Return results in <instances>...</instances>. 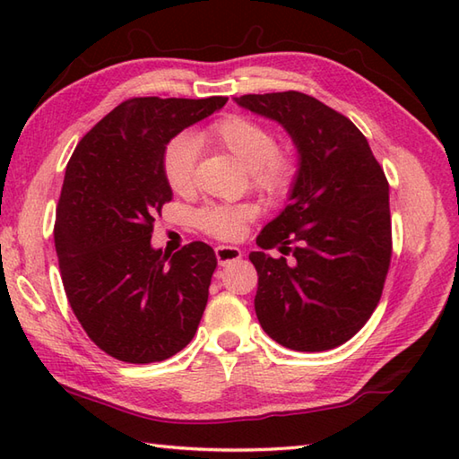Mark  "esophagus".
I'll list each match as a JSON object with an SVG mask.
<instances>
[{
	"label": "esophagus",
	"instance_id": "obj_1",
	"mask_svg": "<svg viewBox=\"0 0 459 459\" xmlns=\"http://www.w3.org/2000/svg\"><path fill=\"white\" fill-rule=\"evenodd\" d=\"M214 256H217V262L221 266L230 264V262L240 260L242 258V250L237 247H217L214 248Z\"/></svg>",
	"mask_w": 459,
	"mask_h": 459
}]
</instances>
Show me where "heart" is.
Wrapping results in <instances>:
<instances>
[{"instance_id": "heart-1", "label": "heart", "mask_w": 459, "mask_h": 459, "mask_svg": "<svg viewBox=\"0 0 459 459\" xmlns=\"http://www.w3.org/2000/svg\"><path fill=\"white\" fill-rule=\"evenodd\" d=\"M201 140L227 152L250 175V185L272 199L286 197L298 178V153L290 145H276L274 132L248 116L232 114L214 122ZM197 145L187 135H179L163 152V178L178 195H189L195 185ZM250 204H209L199 211L197 222L207 235L221 240H237L247 222L255 219Z\"/></svg>"}]
</instances>
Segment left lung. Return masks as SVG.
Here are the masks:
<instances>
[{
	"mask_svg": "<svg viewBox=\"0 0 459 459\" xmlns=\"http://www.w3.org/2000/svg\"><path fill=\"white\" fill-rule=\"evenodd\" d=\"M240 108L278 122L298 152V178L286 209L250 252L262 329L294 351L343 345L363 327L391 266L388 181L368 142L343 114L314 96L245 94ZM278 246L292 258L272 259Z\"/></svg>",
	"mask_w": 459,
	"mask_h": 459,
	"instance_id": "1",
	"label": "left lung"
}]
</instances>
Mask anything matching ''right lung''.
Returning a JSON list of instances; mask_svg holds the SVG:
<instances>
[{
  "instance_id": "obj_1",
  "label": "right lung",
  "mask_w": 459,
  "mask_h": 459,
  "mask_svg": "<svg viewBox=\"0 0 459 459\" xmlns=\"http://www.w3.org/2000/svg\"><path fill=\"white\" fill-rule=\"evenodd\" d=\"M229 99H130L106 114L66 165L55 221L63 286L96 345L124 363L173 357L199 327L217 258L191 242L175 255L152 247L173 191L163 152Z\"/></svg>"
}]
</instances>
